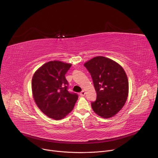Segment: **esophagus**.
Returning a JSON list of instances; mask_svg holds the SVG:
<instances>
[{
  "label": "esophagus",
  "mask_w": 158,
  "mask_h": 158,
  "mask_svg": "<svg viewBox=\"0 0 158 158\" xmlns=\"http://www.w3.org/2000/svg\"><path fill=\"white\" fill-rule=\"evenodd\" d=\"M85 94H86V92H85V91H82V92L80 93V95L81 96H82V97H83V96H85Z\"/></svg>",
  "instance_id": "esophagus-1"
}]
</instances>
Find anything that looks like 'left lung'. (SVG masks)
Here are the masks:
<instances>
[{
  "label": "left lung",
  "mask_w": 158,
  "mask_h": 158,
  "mask_svg": "<svg viewBox=\"0 0 158 158\" xmlns=\"http://www.w3.org/2000/svg\"><path fill=\"white\" fill-rule=\"evenodd\" d=\"M84 66L92 76L97 98L92 102L94 112L104 118L113 117L126 104L129 81L125 70L118 63L104 56H97Z\"/></svg>",
  "instance_id": "8db88e82"
}]
</instances>
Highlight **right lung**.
Listing matches in <instances>:
<instances>
[{
    "instance_id": "right-lung-1",
    "label": "right lung",
    "mask_w": 158,
    "mask_h": 158,
    "mask_svg": "<svg viewBox=\"0 0 158 158\" xmlns=\"http://www.w3.org/2000/svg\"><path fill=\"white\" fill-rule=\"evenodd\" d=\"M71 63L51 61L43 64L32 76L31 87L33 98L48 117L59 120L73 109L78 99L76 94L67 90L68 82L64 75Z\"/></svg>"
}]
</instances>
